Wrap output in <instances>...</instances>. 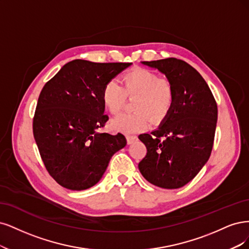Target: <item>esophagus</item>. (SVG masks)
Segmentation results:
<instances>
[{"label":"esophagus","mask_w":249,"mask_h":249,"mask_svg":"<svg viewBox=\"0 0 249 249\" xmlns=\"http://www.w3.org/2000/svg\"><path fill=\"white\" fill-rule=\"evenodd\" d=\"M126 140H127V142L130 145V143H133L134 142L138 141V136H136V135L127 134V135H126Z\"/></svg>","instance_id":"esophagus-1"}]
</instances>
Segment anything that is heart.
<instances>
[{
	"label": "heart",
	"mask_w": 249,
	"mask_h": 249,
	"mask_svg": "<svg viewBox=\"0 0 249 249\" xmlns=\"http://www.w3.org/2000/svg\"><path fill=\"white\" fill-rule=\"evenodd\" d=\"M121 83L122 88L114 82L104 86L103 106L109 114L117 115L124 106L125 97H134L132 109L135 111L111 120L110 126L114 130L125 133L142 131L149 126V117L159 122L171 111L175 90L168 79L158 77L151 70L135 68L122 76Z\"/></svg>",
	"instance_id": "b5f03b06"
}]
</instances>
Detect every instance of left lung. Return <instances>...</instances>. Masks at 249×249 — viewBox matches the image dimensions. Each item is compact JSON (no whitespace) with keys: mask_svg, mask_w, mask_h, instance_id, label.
Returning a JSON list of instances; mask_svg holds the SVG:
<instances>
[{"mask_svg":"<svg viewBox=\"0 0 249 249\" xmlns=\"http://www.w3.org/2000/svg\"><path fill=\"white\" fill-rule=\"evenodd\" d=\"M142 64L165 75L175 100L157 129L139 135L147 147L139 168L153 185L177 189L194 179L211 155L217 104L203 76L186 62L167 58Z\"/></svg>","mask_w":249,"mask_h":249,"instance_id":"1","label":"left lung"}]
</instances>
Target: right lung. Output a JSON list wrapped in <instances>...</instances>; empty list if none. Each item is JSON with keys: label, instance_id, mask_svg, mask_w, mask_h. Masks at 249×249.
<instances>
[{"label": "right lung", "instance_id": "right-lung-1", "mask_svg": "<svg viewBox=\"0 0 249 249\" xmlns=\"http://www.w3.org/2000/svg\"><path fill=\"white\" fill-rule=\"evenodd\" d=\"M131 63L73 60L39 95L33 133L47 172L61 186L85 190L106 173L110 158L126 146L122 133L97 131L104 115L103 88Z\"/></svg>", "mask_w": 249, "mask_h": 249}]
</instances>
